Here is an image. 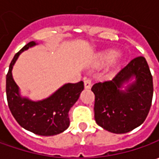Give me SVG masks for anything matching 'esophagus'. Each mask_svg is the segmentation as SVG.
Listing matches in <instances>:
<instances>
[{
	"label": "esophagus",
	"mask_w": 159,
	"mask_h": 159,
	"mask_svg": "<svg viewBox=\"0 0 159 159\" xmlns=\"http://www.w3.org/2000/svg\"><path fill=\"white\" fill-rule=\"evenodd\" d=\"M91 86H92V81H91L90 79H87V80H84V87H85V89H89L91 88Z\"/></svg>",
	"instance_id": "obj_1"
}]
</instances>
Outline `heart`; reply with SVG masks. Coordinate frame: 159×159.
<instances>
[{
	"label": "heart",
	"instance_id": "b5f03b06",
	"mask_svg": "<svg viewBox=\"0 0 159 159\" xmlns=\"http://www.w3.org/2000/svg\"><path fill=\"white\" fill-rule=\"evenodd\" d=\"M116 56L118 57L116 50H114L112 48L103 50L101 53H99V55L97 57V64L99 65H105V64H110L114 60Z\"/></svg>",
	"mask_w": 159,
	"mask_h": 159
}]
</instances>
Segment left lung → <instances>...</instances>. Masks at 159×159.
Wrapping results in <instances>:
<instances>
[{
	"instance_id": "obj_1",
	"label": "left lung",
	"mask_w": 159,
	"mask_h": 159,
	"mask_svg": "<svg viewBox=\"0 0 159 159\" xmlns=\"http://www.w3.org/2000/svg\"><path fill=\"white\" fill-rule=\"evenodd\" d=\"M133 77L136 80L122 89ZM91 90L97 125L114 134L134 130L147 118L153 96V80L146 59L134 58L111 80L95 83Z\"/></svg>"
}]
</instances>
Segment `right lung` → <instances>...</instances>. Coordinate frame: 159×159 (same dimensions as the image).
Returning a JSON list of instances; mask_svg holds the SVG:
<instances>
[{"instance_id": "obj_1", "label": "right lung", "mask_w": 159, "mask_h": 159, "mask_svg": "<svg viewBox=\"0 0 159 159\" xmlns=\"http://www.w3.org/2000/svg\"><path fill=\"white\" fill-rule=\"evenodd\" d=\"M35 45L34 41L27 43L16 54L9 64L6 76L7 101L13 117L23 128L35 134L51 136L68 128L70 125L68 112L78 101L84 89V83L80 81L65 84L49 97L41 101L34 102L22 97L11 71L19 55Z\"/></svg>"}]
</instances>
